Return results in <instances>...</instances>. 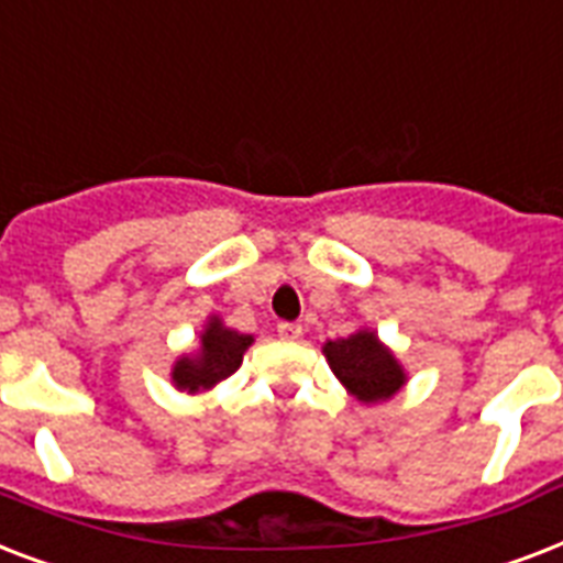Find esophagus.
I'll list each match as a JSON object with an SVG mask.
<instances>
[{
  "mask_svg": "<svg viewBox=\"0 0 563 563\" xmlns=\"http://www.w3.org/2000/svg\"><path fill=\"white\" fill-rule=\"evenodd\" d=\"M277 335H280L283 342H298L300 335H303V327L295 324V321H283V324H277Z\"/></svg>",
  "mask_w": 563,
  "mask_h": 563,
  "instance_id": "1",
  "label": "esophagus"
}]
</instances>
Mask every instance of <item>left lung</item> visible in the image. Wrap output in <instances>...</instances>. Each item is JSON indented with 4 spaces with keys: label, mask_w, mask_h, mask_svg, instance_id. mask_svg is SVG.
<instances>
[{
    "label": "left lung",
    "mask_w": 563,
    "mask_h": 563,
    "mask_svg": "<svg viewBox=\"0 0 563 563\" xmlns=\"http://www.w3.org/2000/svg\"><path fill=\"white\" fill-rule=\"evenodd\" d=\"M321 353H324L327 365L335 374V379L362 406L391 400L394 394L409 383L400 360L394 356L391 347L371 327H360L347 339H335V342L327 339Z\"/></svg>",
    "instance_id": "8db88e82"
}]
</instances>
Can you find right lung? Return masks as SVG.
Listing matches in <instances>:
<instances>
[{
    "label": "right lung",
    "mask_w": 563,
    "mask_h": 563,
    "mask_svg": "<svg viewBox=\"0 0 563 563\" xmlns=\"http://www.w3.org/2000/svg\"><path fill=\"white\" fill-rule=\"evenodd\" d=\"M251 344H254V335L239 333V330L224 324L219 316H210L198 333V347L192 353L178 356L172 365V385L187 394L210 391L221 379L236 374Z\"/></svg>",
    "instance_id": "obj_1"
}]
</instances>
